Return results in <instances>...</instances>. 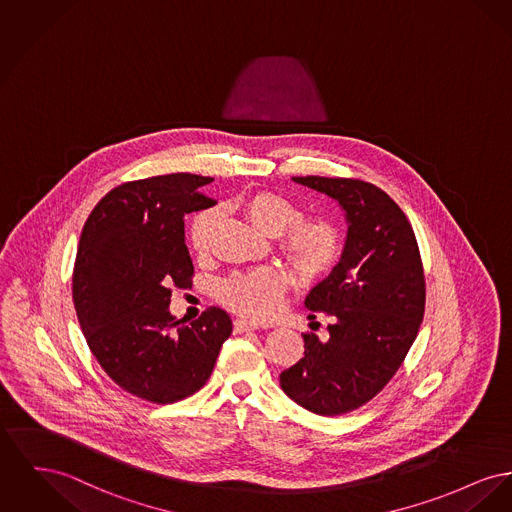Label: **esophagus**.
<instances>
[{"label":"esophagus","instance_id":"obj_1","mask_svg":"<svg viewBox=\"0 0 512 512\" xmlns=\"http://www.w3.org/2000/svg\"><path fill=\"white\" fill-rule=\"evenodd\" d=\"M257 325L251 323V321H245V319H236L234 321V332H249L255 331Z\"/></svg>","mask_w":512,"mask_h":512}]
</instances>
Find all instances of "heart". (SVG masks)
<instances>
[{"label":"heart","instance_id":"b5f03b06","mask_svg":"<svg viewBox=\"0 0 512 512\" xmlns=\"http://www.w3.org/2000/svg\"><path fill=\"white\" fill-rule=\"evenodd\" d=\"M247 220L263 234L276 236L280 255L303 280H315L332 271L342 255V238L331 220L321 216L299 218L298 207L272 191H257L241 201ZM216 211L197 214L189 228L191 249L203 257L211 249ZM286 276L272 267L234 274L218 286V300L251 321H267L280 307Z\"/></svg>","mask_w":512,"mask_h":512}]
</instances>
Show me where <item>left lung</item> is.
Returning a JSON list of instances; mask_svg holds the SVG:
<instances>
[{
  "label": "left lung",
  "mask_w": 512,
  "mask_h": 512,
  "mask_svg": "<svg viewBox=\"0 0 512 512\" xmlns=\"http://www.w3.org/2000/svg\"><path fill=\"white\" fill-rule=\"evenodd\" d=\"M329 195L346 212L342 257L305 305L331 315L329 338L305 332L303 358L280 373V387L319 416L348 414L369 402L398 371L425 311V276L412 224L373 183L292 178Z\"/></svg>",
  "instance_id": "left-lung-1"
}]
</instances>
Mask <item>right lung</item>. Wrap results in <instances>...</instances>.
I'll list each match as a JSON object with an SVG mask.
<instances>
[{
    "mask_svg": "<svg viewBox=\"0 0 512 512\" xmlns=\"http://www.w3.org/2000/svg\"><path fill=\"white\" fill-rule=\"evenodd\" d=\"M211 181L168 174L121 183L92 209L79 240L73 303L92 356L123 391L154 404L199 391L232 334L220 307L189 325L170 313V288L193 276L183 216L216 205L203 193Z\"/></svg>",
    "mask_w": 512,
    "mask_h": 512,
    "instance_id": "1",
    "label": "right lung"
}]
</instances>
